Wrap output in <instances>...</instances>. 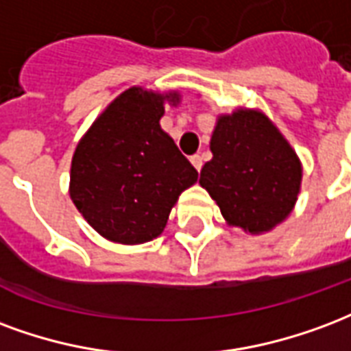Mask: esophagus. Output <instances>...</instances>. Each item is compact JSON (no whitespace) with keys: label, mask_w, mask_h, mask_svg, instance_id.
I'll use <instances>...</instances> for the list:
<instances>
[{"label":"esophagus","mask_w":351,"mask_h":351,"mask_svg":"<svg viewBox=\"0 0 351 351\" xmlns=\"http://www.w3.org/2000/svg\"><path fill=\"white\" fill-rule=\"evenodd\" d=\"M191 162H193L194 168H196V170L200 172L202 165H204V158H202L200 155H193V157H191Z\"/></svg>","instance_id":"34e87169"}]
</instances>
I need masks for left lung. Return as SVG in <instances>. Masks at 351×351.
Returning <instances> with one entry per match:
<instances>
[{
  "label": "left lung",
  "instance_id": "left-lung-1",
  "mask_svg": "<svg viewBox=\"0 0 351 351\" xmlns=\"http://www.w3.org/2000/svg\"><path fill=\"white\" fill-rule=\"evenodd\" d=\"M200 185L230 226L250 235L288 219L301 191L303 166L277 125L256 108H235L215 123Z\"/></svg>",
  "mask_w": 351,
  "mask_h": 351
}]
</instances>
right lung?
Here are the masks:
<instances>
[{
  "label": "right lung",
  "mask_w": 351,
  "mask_h": 351,
  "mask_svg": "<svg viewBox=\"0 0 351 351\" xmlns=\"http://www.w3.org/2000/svg\"><path fill=\"white\" fill-rule=\"evenodd\" d=\"M179 91L125 89L80 138L71 162V200L104 239L140 245L165 232L179 194L198 181L172 136L165 106Z\"/></svg>",
  "instance_id": "add662e5"
}]
</instances>
